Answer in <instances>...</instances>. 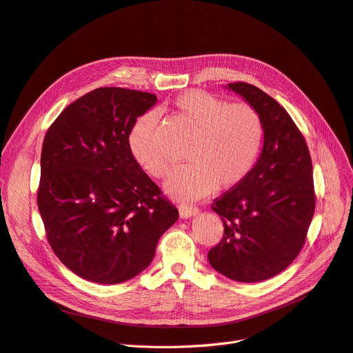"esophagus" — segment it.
Here are the masks:
<instances>
[{"mask_svg":"<svg viewBox=\"0 0 353 353\" xmlns=\"http://www.w3.org/2000/svg\"><path fill=\"white\" fill-rule=\"evenodd\" d=\"M199 212V209L196 206H189V205H180L179 206V213L181 218H190L193 214H196Z\"/></svg>","mask_w":353,"mask_h":353,"instance_id":"esophagus-1","label":"esophagus"}]
</instances>
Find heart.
Instances as JSON below:
<instances>
[{
	"label": "heart",
	"instance_id": "obj_1",
	"mask_svg": "<svg viewBox=\"0 0 353 353\" xmlns=\"http://www.w3.org/2000/svg\"><path fill=\"white\" fill-rule=\"evenodd\" d=\"M177 115L193 131L185 157L189 163L176 167L165 181L174 197L192 199L212 193L216 186L234 188L254 168L264 140L263 119L250 103L226 101L202 90H188L174 102ZM157 115L144 114L128 134L132 157L156 179L170 167L156 141Z\"/></svg>",
	"mask_w": 353,
	"mask_h": 353
}]
</instances>
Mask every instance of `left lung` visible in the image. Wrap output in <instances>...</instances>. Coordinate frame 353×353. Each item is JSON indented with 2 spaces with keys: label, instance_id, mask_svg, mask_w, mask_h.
<instances>
[{
  "label": "left lung",
  "instance_id": "obj_1",
  "mask_svg": "<svg viewBox=\"0 0 353 353\" xmlns=\"http://www.w3.org/2000/svg\"><path fill=\"white\" fill-rule=\"evenodd\" d=\"M256 110L264 147L239 185L214 199L223 238L208 252L210 265L241 283L268 280L300 254L313 219V165L305 140L283 106L259 88L228 83Z\"/></svg>",
  "mask_w": 353,
  "mask_h": 353
}]
</instances>
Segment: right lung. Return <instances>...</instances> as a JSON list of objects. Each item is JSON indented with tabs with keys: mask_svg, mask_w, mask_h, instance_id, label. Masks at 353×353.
<instances>
[{
	"mask_svg": "<svg viewBox=\"0 0 353 353\" xmlns=\"http://www.w3.org/2000/svg\"><path fill=\"white\" fill-rule=\"evenodd\" d=\"M148 92L98 88L72 102L46 132L37 206L56 256L79 277L118 284L145 270L179 216L128 147Z\"/></svg>",
	"mask_w": 353,
	"mask_h": 353,
	"instance_id": "right-lung-1",
	"label": "right lung"
}]
</instances>
